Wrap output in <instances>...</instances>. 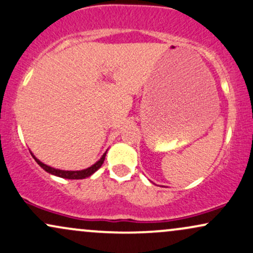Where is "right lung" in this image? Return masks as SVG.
Here are the masks:
<instances>
[{"label":"right lung","mask_w":253,"mask_h":253,"mask_svg":"<svg viewBox=\"0 0 253 253\" xmlns=\"http://www.w3.org/2000/svg\"><path fill=\"white\" fill-rule=\"evenodd\" d=\"M32 156L34 157V160H35V161H37L38 165L40 166V167L42 168V169H44V170H46L47 173H49V174H52V175H55V176H59V177H64V179L80 180V179H85V177L91 176V175L93 174L94 171H97L98 169L102 167L104 160H105L106 153L103 154V156L100 157L99 161H97L93 166H91V167H88V168H86V169H83V170H60V169L52 168V167H49V166L44 165V163H42L41 161H39V160L34 155H33V154H32Z\"/></svg>","instance_id":"obj_1"}]
</instances>
